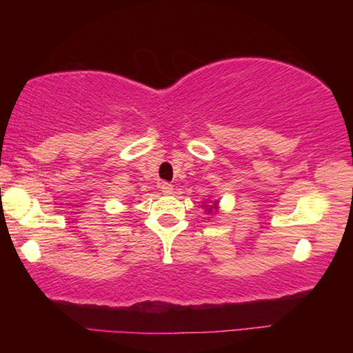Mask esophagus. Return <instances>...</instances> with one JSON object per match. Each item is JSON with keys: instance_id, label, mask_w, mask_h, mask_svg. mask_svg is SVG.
<instances>
[{"instance_id": "34e87169", "label": "esophagus", "mask_w": 353, "mask_h": 353, "mask_svg": "<svg viewBox=\"0 0 353 353\" xmlns=\"http://www.w3.org/2000/svg\"><path fill=\"white\" fill-rule=\"evenodd\" d=\"M161 191L163 192V194H172L173 185H172V183H168V181H162L161 183Z\"/></svg>"}]
</instances>
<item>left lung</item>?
<instances>
[{"label":"left lung","instance_id":"left-lung-1","mask_svg":"<svg viewBox=\"0 0 353 353\" xmlns=\"http://www.w3.org/2000/svg\"><path fill=\"white\" fill-rule=\"evenodd\" d=\"M215 205H216V204H214V207H215ZM205 207H207V205H205ZM214 207H210V210H209V209H207V210H209V212H212V209H214Z\"/></svg>","mask_w":353,"mask_h":353}]
</instances>
